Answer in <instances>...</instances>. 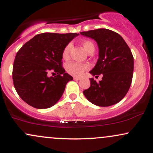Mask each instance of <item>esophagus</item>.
<instances>
[{
  "label": "esophagus",
  "instance_id": "34e87169",
  "mask_svg": "<svg viewBox=\"0 0 153 153\" xmlns=\"http://www.w3.org/2000/svg\"><path fill=\"white\" fill-rule=\"evenodd\" d=\"M73 79H74L75 80H81V78H77V77H74V78H73Z\"/></svg>",
  "mask_w": 153,
  "mask_h": 153
}]
</instances>
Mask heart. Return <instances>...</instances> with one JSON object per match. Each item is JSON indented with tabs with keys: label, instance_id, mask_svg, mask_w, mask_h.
<instances>
[{
	"label": "heart",
	"instance_id": "obj_1",
	"mask_svg": "<svg viewBox=\"0 0 153 153\" xmlns=\"http://www.w3.org/2000/svg\"><path fill=\"white\" fill-rule=\"evenodd\" d=\"M81 45L85 49V50L87 52L91 50H94V45L92 42L90 40L85 39L82 40ZM72 49V44L69 43L63 49L62 56V58L64 59H68L70 57V54H71V51ZM89 68V66L86 64H83V63H80L77 62H71L67 64L66 65V71L69 73L70 75H73L74 77H80L83 75L85 71H86Z\"/></svg>",
	"mask_w": 153,
	"mask_h": 153
}]
</instances>
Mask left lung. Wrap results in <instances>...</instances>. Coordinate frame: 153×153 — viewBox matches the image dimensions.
<instances>
[{
	"label": "left lung",
	"mask_w": 153,
	"mask_h": 153,
	"mask_svg": "<svg viewBox=\"0 0 153 153\" xmlns=\"http://www.w3.org/2000/svg\"><path fill=\"white\" fill-rule=\"evenodd\" d=\"M94 39L98 44L99 57L91 74H102V80L91 78V86L83 91L89 101L96 106L116 104L127 94L132 80L134 58L129 47L122 36L106 29L80 32Z\"/></svg>",
	"instance_id": "8db88e82"
}]
</instances>
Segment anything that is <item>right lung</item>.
Listing matches in <instances>:
<instances>
[{"mask_svg":"<svg viewBox=\"0 0 153 153\" xmlns=\"http://www.w3.org/2000/svg\"><path fill=\"white\" fill-rule=\"evenodd\" d=\"M78 35L39 34L17 52L12 77L23 101L36 108H50L59 101L67 82L73 80L62 67V50Z\"/></svg>","mask_w":153,"mask_h":153,"instance_id":"obj_1","label":"right lung"}]
</instances>
